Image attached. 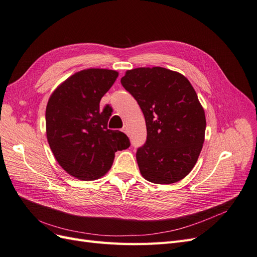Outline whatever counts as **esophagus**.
Returning a JSON list of instances; mask_svg holds the SVG:
<instances>
[{"instance_id": "34e87169", "label": "esophagus", "mask_w": 257, "mask_h": 257, "mask_svg": "<svg viewBox=\"0 0 257 257\" xmlns=\"http://www.w3.org/2000/svg\"><path fill=\"white\" fill-rule=\"evenodd\" d=\"M122 131L124 132V133H125V134H127V135H128L130 132H128V127H127V125H124V126L122 127Z\"/></svg>"}]
</instances>
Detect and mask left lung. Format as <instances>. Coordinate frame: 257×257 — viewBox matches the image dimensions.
Here are the masks:
<instances>
[{"mask_svg":"<svg viewBox=\"0 0 257 257\" xmlns=\"http://www.w3.org/2000/svg\"><path fill=\"white\" fill-rule=\"evenodd\" d=\"M121 83L145 115L147 142L136 153L142 176L158 184L180 181L205 141L206 116L195 90L180 73L159 66L131 69Z\"/></svg>","mask_w":257,"mask_h":257,"instance_id":"left-lung-1","label":"left lung"}]
</instances>
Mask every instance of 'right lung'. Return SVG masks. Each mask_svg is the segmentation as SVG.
<instances>
[{
  "label": "right lung",
  "instance_id": "1",
  "mask_svg": "<svg viewBox=\"0 0 257 257\" xmlns=\"http://www.w3.org/2000/svg\"><path fill=\"white\" fill-rule=\"evenodd\" d=\"M104 68L83 69L53 91L46 107V134L60 166L80 180H95L110 169L128 137L107 127L112 108L99 102L118 77Z\"/></svg>",
  "mask_w": 257,
  "mask_h": 257
}]
</instances>
